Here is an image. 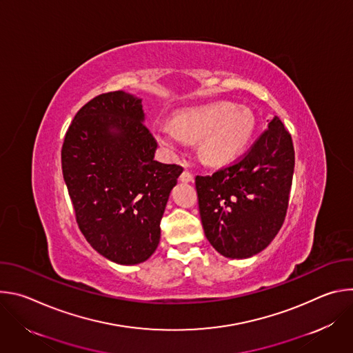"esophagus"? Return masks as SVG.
I'll use <instances>...</instances> for the list:
<instances>
[{
  "instance_id": "34e87169",
  "label": "esophagus",
  "mask_w": 353,
  "mask_h": 353,
  "mask_svg": "<svg viewBox=\"0 0 353 353\" xmlns=\"http://www.w3.org/2000/svg\"><path fill=\"white\" fill-rule=\"evenodd\" d=\"M180 180H181L183 183H190V181L194 180V176H192L190 172L184 170V172L181 173V176H180Z\"/></svg>"
}]
</instances>
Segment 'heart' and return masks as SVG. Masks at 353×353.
Returning <instances> with one entry per match:
<instances>
[{"label":"heart","mask_w":353,"mask_h":353,"mask_svg":"<svg viewBox=\"0 0 353 353\" xmlns=\"http://www.w3.org/2000/svg\"><path fill=\"white\" fill-rule=\"evenodd\" d=\"M172 127L157 131L158 141L173 148L183 139L196 141L201 158L210 165H222L236 159L250 143L254 117L244 108L232 103H214L177 113Z\"/></svg>","instance_id":"obj_1"}]
</instances>
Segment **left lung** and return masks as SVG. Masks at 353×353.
Instances as JSON below:
<instances>
[{
	"label": "left lung",
	"mask_w": 353,
	"mask_h": 353,
	"mask_svg": "<svg viewBox=\"0 0 353 353\" xmlns=\"http://www.w3.org/2000/svg\"><path fill=\"white\" fill-rule=\"evenodd\" d=\"M293 169L292 137L275 116L244 158L195 177L201 222L219 254L248 259L274 240L285 221Z\"/></svg>",
	"instance_id": "obj_1"
}]
</instances>
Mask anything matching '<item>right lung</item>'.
Wrapping results in <instances>:
<instances>
[{
    "mask_svg": "<svg viewBox=\"0 0 353 353\" xmlns=\"http://www.w3.org/2000/svg\"><path fill=\"white\" fill-rule=\"evenodd\" d=\"M143 121L142 99L124 90L99 94L75 114L61 150L82 234L100 256L121 265L155 253L161 219L183 172L155 161L158 143Z\"/></svg>",
    "mask_w": 353,
    "mask_h": 353,
    "instance_id": "obj_1",
    "label": "right lung"
}]
</instances>
